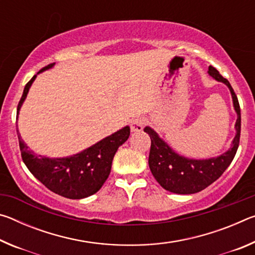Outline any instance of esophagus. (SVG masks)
<instances>
[{"label": "esophagus", "mask_w": 255, "mask_h": 255, "mask_svg": "<svg viewBox=\"0 0 255 255\" xmlns=\"http://www.w3.org/2000/svg\"><path fill=\"white\" fill-rule=\"evenodd\" d=\"M146 124V119L144 117H138L135 118L130 124V129L131 131H140Z\"/></svg>", "instance_id": "34e87169"}]
</instances>
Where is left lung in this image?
<instances>
[{
    "mask_svg": "<svg viewBox=\"0 0 255 255\" xmlns=\"http://www.w3.org/2000/svg\"><path fill=\"white\" fill-rule=\"evenodd\" d=\"M208 74L216 81L223 82L230 89L233 106L237 114L235 124L236 135L231 148L217 157L207 159H192L175 153L157 132L150 127H145L144 131L150 137V150L148 165L155 180L167 191L179 195H191L206 189L215 182L230 166L237 152L241 137V109L237 97L232 85L219 74L215 67L209 66Z\"/></svg>",
    "mask_w": 255,
    "mask_h": 255,
    "instance_id": "8db88e82",
    "label": "left lung"
}]
</instances>
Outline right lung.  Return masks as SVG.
<instances>
[{
  "label": "right lung",
  "instance_id": "obj_1",
  "mask_svg": "<svg viewBox=\"0 0 255 255\" xmlns=\"http://www.w3.org/2000/svg\"><path fill=\"white\" fill-rule=\"evenodd\" d=\"M55 63L49 64L37 74L51 68ZM37 75L24 86L16 115L27 98L29 89ZM18 119V117H16ZM19 138L21 156L28 170L40 182L57 195L70 199H83L92 196L101 189L111 171L112 159L119 146H122L130 135V128L124 127L112 135L103 138L91 147L68 157L49 158L34 154L22 140L16 128Z\"/></svg>",
  "mask_w": 255,
  "mask_h": 255
}]
</instances>
